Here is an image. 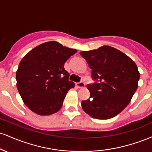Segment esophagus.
<instances>
[{
    "instance_id": "34e87169",
    "label": "esophagus",
    "mask_w": 152,
    "mask_h": 152,
    "mask_svg": "<svg viewBox=\"0 0 152 152\" xmlns=\"http://www.w3.org/2000/svg\"><path fill=\"white\" fill-rule=\"evenodd\" d=\"M76 86H77L78 88H84L85 86H86V84H85L84 82L81 81V82H78V83H76Z\"/></svg>"
}]
</instances>
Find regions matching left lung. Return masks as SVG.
<instances>
[{"label":"left lung","mask_w":152,"mask_h":152,"mask_svg":"<svg viewBox=\"0 0 152 152\" xmlns=\"http://www.w3.org/2000/svg\"><path fill=\"white\" fill-rule=\"evenodd\" d=\"M80 54L91 69L94 83L87 85L90 97L82 101L83 111L97 119H108L129 104L140 74L134 61L113 47L104 46Z\"/></svg>","instance_id":"left-lung-1"}]
</instances>
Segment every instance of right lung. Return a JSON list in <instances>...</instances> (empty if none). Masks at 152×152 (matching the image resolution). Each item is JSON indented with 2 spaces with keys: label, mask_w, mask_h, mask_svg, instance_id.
<instances>
[{
  "label": "right lung",
  "mask_w": 152,
  "mask_h": 152,
  "mask_svg": "<svg viewBox=\"0 0 152 152\" xmlns=\"http://www.w3.org/2000/svg\"><path fill=\"white\" fill-rule=\"evenodd\" d=\"M76 51L49 41L36 46L23 58L16 72L17 88L31 111L45 116L60 110L67 91L74 87L64 64Z\"/></svg>",
  "instance_id": "1"
}]
</instances>
